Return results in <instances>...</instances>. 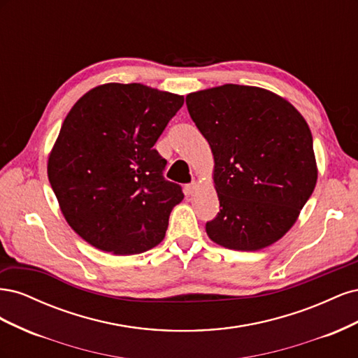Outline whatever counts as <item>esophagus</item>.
Returning <instances> with one entry per match:
<instances>
[{
    "label": "esophagus",
    "mask_w": 358,
    "mask_h": 358,
    "mask_svg": "<svg viewBox=\"0 0 358 358\" xmlns=\"http://www.w3.org/2000/svg\"><path fill=\"white\" fill-rule=\"evenodd\" d=\"M196 188H197V183L196 182H191V183H188V185L185 187V191H187V194H189V196H191V194L196 191Z\"/></svg>",
    "instance_id": "1"
}]
</instances>
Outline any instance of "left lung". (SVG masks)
Masks as SVG:
<instances>
[{"label":"left lung","mask_w":358,"mask_h":358,"mask_svg":"<svg viewBox=\"0 0 358 358\" xmlns=\"http://www.w3.org/2000/svg\"><path fill=\"white\" fill-rule=\"evenodd\" d=\"M187 107L215 159L221 209L206 233L236 251H258L279 241L318 178L305 117L282 96L233 83L188 94Z\"/></svg>","instance_id":"left-lung-1"}]
</instances>
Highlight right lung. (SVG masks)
<instances>
[{"label":"right lung","instance_id":"right-lung-1","mask_svg":"<svg viewBox=\"0 0 358 358\" xmlns=\"http://www.w3.org/2000/svg\"><path fill=\"white\" fill-rule=\"evenodd\" d=\"M183 96L142 83H106L64 119L48 161L61 212L83 241L113 255L142 254L166 236L183 199L154 149Z\"/></svg>","mask_w":358,"mask_h":358}]
</instances>
